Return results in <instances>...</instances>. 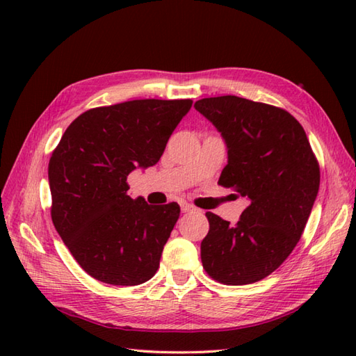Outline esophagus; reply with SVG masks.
<instances>
[{
    "mask_svg": "<svg viewBox=\"0 0 356 356\" xmlns=\"http://www.w3.org/2000/svg\"><path fill=\"white\" fill-rule=\"evenodd\" d=\"M180 209H182L184 213H193V211H194L195 208H194V207H191L190 203H186V202H185V203H180Z\"/></svg>",
    "mask_w": 356,
    "mask_h": 356,
    "instance_id": "obj_1",
    "label": "esophagus"
}]
</instances>
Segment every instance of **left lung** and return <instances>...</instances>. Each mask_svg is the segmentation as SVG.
Wrapping results in <instances>:
<instances>
[{
  "label": "left lung",
  "mask_w": 356,
  "mask_h": 356,
  "mask_svg": "<svg viewBox=\"0 0 356 356\" xmlns=\"http://www.w3.org/2000/svg\"><path fill=\"white\" fill-rule=\"evenodd\" d=\"M222 134L228 163L218 184L236 188L249 205L236 225L207 213L203 268L214 280L260 282L298 243L320 190V168L303 127L289 113L238 96L194 104Z\"/></svg>",
  "instance_id": "8db88e82"
}]
</instances>
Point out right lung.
<instances>
[{
    "label": "right lung",
    "instance_id": "1",
    "mask_svg": "<svg viewBox=\"0 0 356 356\" xmlns=\"http://www.w3.org/2000/svg\"><path fill=\"white\" fill-rule=\"evenodd\" d=\"M191 99H136L82 113L49 162L51 220L88 275L136 286L156 274L180 208L133 199L127 177L159 162Z\"/></svg>",
    "mask_w": 356,
    "mask_h": 356
}]
</instances>
